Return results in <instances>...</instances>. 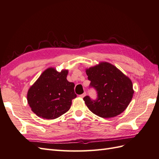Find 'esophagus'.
Masks as SVG:
<instances>
[{
	"label": "esophagus",
	"instance_id": "obj_1",
	"mask_svg": "<svg viewBox=\"0 0 159 159\" xmlns=\"http://www.w3.org/2000/svg\"><path fill=\"white\" fill-rule=\"evenodd\" d=\"M85 96H86V93H84L83 94L80 95V98H83V97H84Z\"/></svg>",
	"mask_w": 159,
	"mask_h": 159
}]
</instances>
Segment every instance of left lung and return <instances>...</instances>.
Instances as JSON below:
<instances>
[{"label": "left lung", "instance_id": "obj_1", "mask_svg": "<svg viewBox=\"0 0 159 159\" xmlns=\"http://www.w3.org/2000/svg\"><path fill=\"white\" fill-rule=\"evenodd\" d=\"M90 87L97 93V98L89 96L83 100L89 110L103 118L120 115L127 108L133 94L131 80L118 68L106 62L86 69Z\"/></svg>", "mask_w": 159, "mask_h": 159}]
</instances>
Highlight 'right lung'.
<instances>
[{
    "label": "right lung",
    "instance_id": "obj_1",
    "mask_svg": "<svg viewBox=\"0 0 159 159\" xmlns=\"http://www.w3.org/2000/svg\"><path fill=\"white\" fill-rule=\"evenodd\" d=\"M68 70L58 72L48 68L30 88L27 103L31 110L43 119H56L67 112L76 97L75 84L66 79Z\"/></svg>",
    "mask_w": 159,
    "mask_h": 159
}]
</instances>
